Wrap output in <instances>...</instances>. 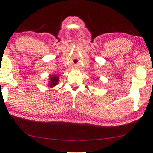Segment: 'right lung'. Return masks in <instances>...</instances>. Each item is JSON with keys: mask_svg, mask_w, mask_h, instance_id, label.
Returning a JSON list of instances; mask_svg holds the SVG:
<instances>
[{"mask_svg": "<svg viewBox=\"0 0 153 153\" xmlns=\"http://www.w3.org/2000/svg\"><path fill=\"white\" fill-rule=\"evenodd\" d=\"M50 83H49V85L50 87H53V86L56 85L57 83H58V81H59V77L58 76H51V77L50 78Z\"/></svg>", "mask_w": 153, "mask_h": 153, "instance_id": "right-lung-1", "label": "right lung"}]
</instances>
